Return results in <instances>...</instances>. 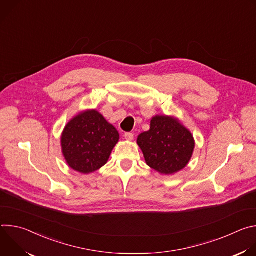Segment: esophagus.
Instances as JSON below:
<instances>
[{
	"instance_id": "esophagus-1",
	"label": "esophagus",
	"mask_w": 256,
	"mask_h": 256,
	"mask_svg": "<svg viewBox=\"0 0 256 256\" xmlns=\"http://www.w3.org/2000/svg\"><path fill=\"white\" fill-rule=\"evenodd\" d=\"M124 138H126V140H134V134H132V132H126V134H124Z\"/></svg>"
}]
</instances>
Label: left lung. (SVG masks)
Wrapping results in <instances>:
<instances>
[{"label": "left lung", "instance_id": "obj_1", "mask_svg": "<svg viewBox=\"0 0 256 256\" xmlns=\"http://www.w3.org/2000/svg\"><path fill=\"white\" fill-rule=\"evenodd\" d=\"M146 163L161 174H174L190 162L194 140L192 132L178 120L156 116L148 132H142L136 140Z\"/></svg>", "mask_w": 256, "mask_h": 256}]
</instances>
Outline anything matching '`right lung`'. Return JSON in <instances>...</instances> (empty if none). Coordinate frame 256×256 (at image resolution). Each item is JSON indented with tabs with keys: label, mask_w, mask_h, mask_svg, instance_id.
Returning <instances> with one entry per match:
<instances>
[{
	"label": "right lung",
	"mask_w": 256,
	"mask_h": 256,
	"mask_svg": "<svg viewBox=\"0 0 256 256\" xmlns=\"http://www.w3.org/2000/svg\"><path fill=\"white\" fill-rule=\"evenodd\" d=\"M120 140L116 128L96 110L70 120L62 134V150L68 165L89 174L104 166Z\"/></svg>",
	"instance_id": "add662e5"
}]
</instances>
